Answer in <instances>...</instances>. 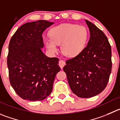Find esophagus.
Returning <instances> with one entry per match:
<instances>
[{
    "instance_id": "obj_1",
    "label": "esophagus",
    "mask_w": 120,
    "mask_h": 120,
    "mask_svg": "<svg viewBox=\"0 0 120 120\" xmlns=\"http://www.w3.org/2000/svg\"><path fill=\"white\" fill-rule=\"evenodd\" d=\"M65 65V61H64L63 60H59V67H61V68H63V67H64Z\"/></svg>"
}]
</instances>
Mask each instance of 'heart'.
Here are the masks:
<instances>
[{
  "label": "heart",
  "instance_id": "heart-1",
  "mask_svg": "<svg viewBox=\"0 0 120 120\" xmlns=\"http://www.w3.org/2000/svg\"><path fill=\"white\" fill-rule=\"evenodd\" d=\"M89 32L84 26L77 24L64 23L52 28L50 36L44 39L48 49L52 53L58 51V45L61 44V51L65 55L75 56L86 46Z\"/></svg>",
  "mask_w": 120,
  "mask_h": 120
}]
</instances>
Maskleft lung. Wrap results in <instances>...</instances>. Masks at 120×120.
<instances>
[{
    "instance_id": "1",
    "label": "left lung",
    "mask_w": 120,
    "mask_h": 120,
    "mask_svg": "<svg viewBox=\"0 0 120 120\" xmlns=\"http://www.w3.org/2000/svg\"><path fill=\"white\" fill-rule=\"evenodd\" d=\"M90 32L88 44L80 53L66 61L63 68L72 91L80 98L101 93L110 76L111 48L103 32L85 20Z\"/></svg>"
}]
</instances>
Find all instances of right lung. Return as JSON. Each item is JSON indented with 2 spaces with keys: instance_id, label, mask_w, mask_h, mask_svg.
Here are the masks:
<instances>
[{
  "instance_id": "right-lung-1",
  "label": "right lung",
  "mask_w": 120,
  "mask_h": 120,
  "mask_svg": "<svg viewBox=\"0 0 120 120\" xmlns=\"http://www.w3.org/2000/svg\"><path fill=\"white\" fill-rule=\"evenodd\" d=\"M45 20L22 25L11 38L7 64L11 85L23 100L41 101L50 95L59 59L49 58L42 51V34L53 25Z\"/></svg>"
}]
</instances>
